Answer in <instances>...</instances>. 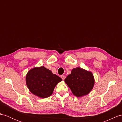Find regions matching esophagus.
I'll return each instance as SVG.
<instances>
[{"mask_svg":"<svg viewBox=\"0 0 122 122\" xmlns=\"http://www.w3.org/2000/svg\"><path fill=\"white\" fill-rule=\"evenodd\" d=\"M61 78L62 79L64 80L65 78H66V76H64V75H62V76H61Z\"/></svg>","mask_w":122,"mask_h":122,"instance_id":"obj_1","label":"esophagus"}]
</instances>
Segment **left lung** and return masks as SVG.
<instances>
[{
	"instance_id": "left-lung-1",
	"label": "left lung",
	"mask_w": 122,
	"mask_h": 122,
	"mask_svg": "<svg viewBox=\"0 0 122 122\" xmlns=\"http://www.w3.org/2000/svg\"><path fill=\"white\" fill-rule=\"evenodd\" d=\"M65 82L74 95L78 97L86 95L92 90L95 83L93 73L80 67L73 69Z\"/></svg>"
}]
</instances>
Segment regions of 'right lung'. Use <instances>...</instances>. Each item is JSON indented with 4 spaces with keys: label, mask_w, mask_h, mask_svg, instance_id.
I'll list each match as a JSON object with an SVG mask.
<instances>
[{
    "label": "right lung",
    "mask_w": 122,
    "mask_h": 122,
    "mask_svg": "<svg viewBox=\"0 0 122 122\" xmlns=\"http://www.w3.org/2000/svg\"><path fill=\"white\" fill-rule=\"evenodd\" d=\"M61 81L60 77L44 66L32 68L26 76L29 90L35 95L42 98L51 96L55 86Z\"/></svg>",
    "instance_id": "add662e5"
}]
</instances>
